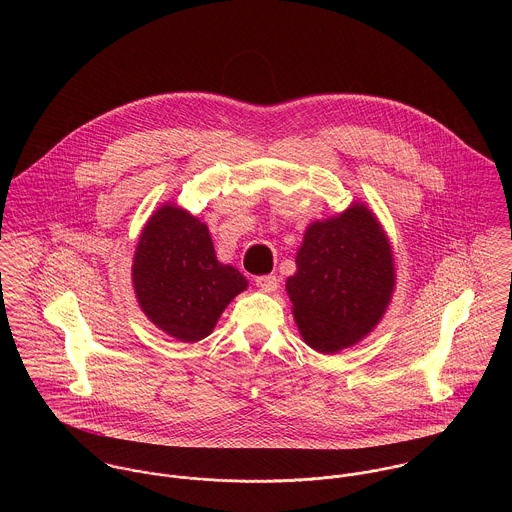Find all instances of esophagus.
<instances>
[{"label": "esophagus", "mask_w": 512, "mask_h": 512, "mask_svg": "<svg viewBox=\"0 0 512 512\" xmlns=\"http://www.w3.org/2000/svg\"><path fill=\"white\" fill-rule=\"evenodd\" d=\"M256 288L264 293H274L278 290V278L276 276H258L256 280Z\"/></svg>", "instance_id": "obj_1"}]
</instances>
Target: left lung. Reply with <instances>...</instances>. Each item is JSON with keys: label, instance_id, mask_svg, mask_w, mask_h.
I'll list each match as a JSON object with an SVG mask.
<instances>
[{"label": "left lung", "instance_id": "left-lung-1", "mask_svg": "<svg viewBox=\"0 0 512 512\" xmlns=\"http://www.w3.org/2000/svg\"><path fill=\"white\" fill-rule=\"evenodd\" d=\"M295 268L286 282L293 319L303 341L323 355L368 337L396 286L388 234L361 201L305 228Z\"/></svg>", "mask_w": 512, "mask_h": 512}]
</instances>
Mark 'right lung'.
Masks as SVG:
<instances>
[{
    "instance_id": "1",
    "label": "right lung",
    "mask_w": 512,
    "mask_h": 512,
    "mask_svg": "<svg viewBox=\"0 0 512 512\" xmlns=\"http://www.w3.org/2000/svg\"><path fill=\"white\" fill-rule=\"evenodd\" d=\"M136 299L147 319L183 343L209 337L248 280L217 260L209 226L179 205H161L142 228L132 264Z\"/></svg>"
}]
</instances>
